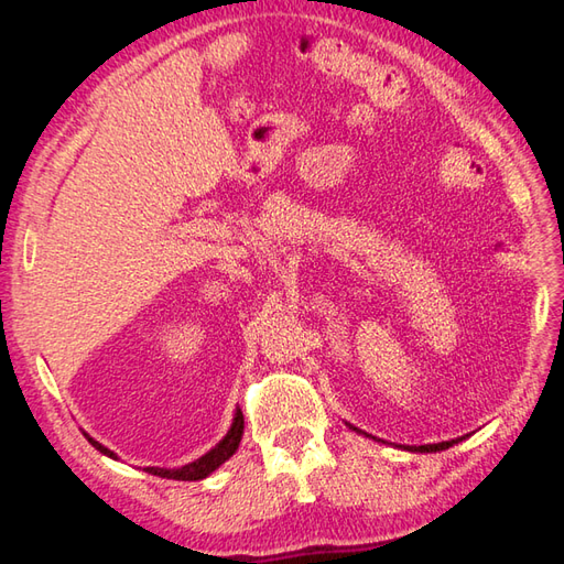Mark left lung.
<instances>
[{
	"instance_id": "8db88e82",
	"label": "left lung",
	"mask_w": 564,
	"mask_h": 564,
	"mask_svg": "<svg viewBox=\"0 0 564 564\" xmlns=\"http://www.w3.org/2000/svg\"><path fill=\"white\" fill-rule=\"evenodd\" d=\"M458 441H463V438H455V441H441V443H429V446H414V448H410V451H416V453L446 451V448H451V446H453V443H458Z\"/></svg>"
}]
</instances>
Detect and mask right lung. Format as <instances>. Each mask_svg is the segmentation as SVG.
Here are the masks:
<instances>
[{"instance_id": "add662e5", "label": "right lung", "mask_w": 564, "mask_h": 564, "mask_svg": "<svg viewBox=\"0 0 564 564\" xmlns=\"http://www.w3.org/2000/svg\"><path fill=\"white\" fill-rule=\"evenodd\" d=\"M242 434H245V416L242 412H235V422L230 426V431H227V436L218 443V446L210 448L206 455H200L198 460L188 463L184 467H176V470H166V467H145V470L150 475H158V477H166V480H203V477H208L213 470H218V467L227 460L232 458V453L237 451L239 441H242ZM89 438V443L97 451H101L104 455H109V458H116V453L109 451L106 446H101L99 441H94L89 434H84Z\"/></svg>"}]
</instances>
